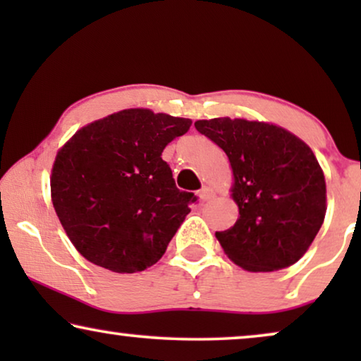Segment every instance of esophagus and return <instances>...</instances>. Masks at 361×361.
Returning a JSON list of instances; mask_svg holds the SVG:
<instances>
[{
	"instance_id": "esophagus-1",
	"label": "esophagus",
	"mask_w": 361,
	"mask_h": 361,
	"mask_svg": "<svg viewBox=\"0 0 361 361\" xmlns=\"http://www.w3.org/2000/svg\"><path fill=\"white\" fill-rule=\"evenodd\" d=\"M215 197V192H214V189H212V187H209V185H205L204 189H202L200 192H199V199L202 200V202H209V200H212Z\"/></svg>"
}]
</instances>
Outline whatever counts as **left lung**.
<instances>
[{
    "label": "left lung",
    "mask_w": 361,
    "mask_h": 361,
    "mask_svg": "<svg viewBox=\"0 0 361 361\" xmlns=\"http://www.w3.org/2000/svg\"><path fill=\"white\" fill-rule=\"evenodd\" d=\"M197 131L225 151L238 219L216 231L225 255L250 273L298 263L317 236L327 212V187L317 157L293 133L246 118L195 121Z\"/></svg>",
    "instance_id": "left-lung-1"
}]
</instances>
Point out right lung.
Returning <instances> with one entry per match:
<instances>
[{
	"label": "right lung",
	"mask_w": 361,
	"mask_h": 361,
	"mask_svg": "<svg viewBox=\"0 0 361 361\" xmlns=\"http://www.w3.org/2000/svg\"><path fill=\"white\" fill-rule=\"evenodd\" d=\"M189 118L128 108L80 128L51 172V199L68 240L113 273L156 264L190 212L162 151L185 135Z\"/></svg>",
	"instance_id": "1"
}]
</instances>
